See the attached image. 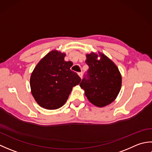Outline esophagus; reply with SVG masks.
<instances>
[{"label": "esophagus", "instance_id": "esophagus-1", "mask_svg": "<svg viewBox=\"0 0 152 152\" xmlns=\"http://www.w3.org/2000/svg\"><path fill=\"white\" fill-rule=\"evenodd\" d=\"M78 75H79V76L80 77V78H82V76H83V74H82V72H78Z\"/></svg>", "mask_w": 152, "mask_h": 152}]
</instances>
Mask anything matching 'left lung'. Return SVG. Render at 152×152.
<instances>
[{"mask_svg": "<svg viewBox=\"0 0 152 152\" xmlns=\"http://www.w3.org/2000/svg\"><path fill=\"white\" fill-rule=\"evenodd\" d=\"M86 57L89 69L80 86L93 104L98 107L108 105L116 99L121 89V75L118 68L102 53L92 52L87 54Z\"/></svg>", "mask_w": 152, "mask_h": 152, "instance_id": "left-lung-1", "label": "left lung"}]
</instances>
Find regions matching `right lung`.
I'll return each mask as SVG.
<instances>
[{"instance_id": "1", "label": "right lung", "mask_w": 152, "mask_h": 152, "mask_svg": "<svg viewBox=\"0 0 152 152\" xmlns=\"http://www.w3.org/2000/svg\"><path fill=\"white\" fill-rule=\"evenodd\" d=\"M66 54L57 50L48 53L35 66L30 78L31 93L41 107L56 110L64 104L74 86L81 78L70 70L71 61Z\"/></svg>"}]
</instances>
